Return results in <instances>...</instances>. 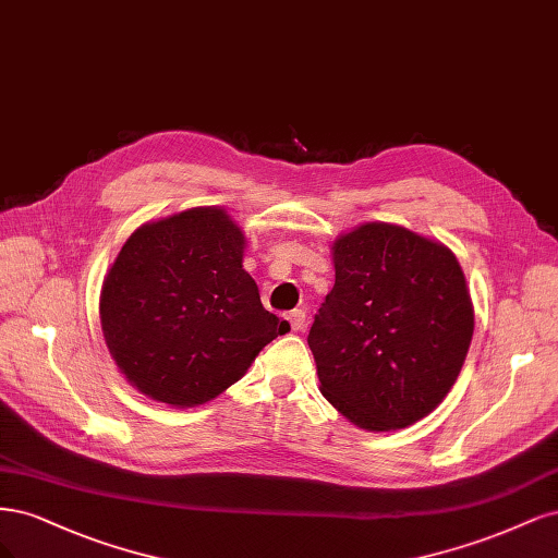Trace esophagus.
<instances>
[{"label":"esophagus","mask_w":558,"mask_h":558,"mask_svg":"<svg viewBox=\"0 0 558 558\" xmlns=\"http://www.w3.org/2000/svg\"><path fill=\"white\" fill-rule=\"evenodd\" d=\"M287 319H290L292 331H303L305 329V311H292L290 315H287Z\"/></svg>","instance_id":"obj_1"}]
</instances>
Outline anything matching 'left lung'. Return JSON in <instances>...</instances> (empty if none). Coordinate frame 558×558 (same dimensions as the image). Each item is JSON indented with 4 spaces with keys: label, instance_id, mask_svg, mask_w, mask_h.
<instances>
[{
    "label": "left lung",
    "instance_id": "obj_1",
    "mask_svg": "<svg viewBox=\"0 0 558 558\" xmlns=\"http://www.w3.org/2000/svg\"><path fill=\"white\" fill-rule=\"evenodd\" d=\"M336 282L308 333L319 391L368 430L426 417L452 389L473 303L452 250L368 222L333 243Z\"/></svg>",
    "mask_w": 558,
    "mask_h": 558
}]
</instances>
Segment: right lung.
I'll use <instances>...</instances> for the list:
<instances>
[{
	"label": "right lung",
	"mask_w": 558,
	"mask_h": 558,
	"mask_svg": "<svg viewBox=\"0 0 558 558\" xmlns=\"http://www.w3.org/2000/svg\"><path fill=\"white\" fill-rule=\"evenodd\" d=\"M243 231L213 206L143 225L122 245L99 317L118 368L146 397L206 403L290 331L243 271Z\"/></svg>",
	"instance_id": "add662e5"
}]
</instances>
